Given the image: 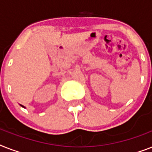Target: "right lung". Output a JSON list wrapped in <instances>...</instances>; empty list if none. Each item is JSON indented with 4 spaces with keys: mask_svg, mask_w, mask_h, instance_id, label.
<instances>
[{
    "mask_svg": "<svg viewBox=\"0 0 152 152\" xmlns=\"http://www.w3.org/2000/svg\"><path fill=\"white\" fill-rule=\"evenodd\" d=\"M20 106H22V107H23V108H26V107H25V106H22V105H20Z\"/></svg>",
    "mask_w": 152,
    "mask_h": 152,
    "instance_id": "1",
    "label": "right lung"
}]
</instances>
